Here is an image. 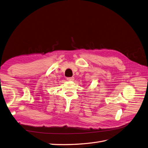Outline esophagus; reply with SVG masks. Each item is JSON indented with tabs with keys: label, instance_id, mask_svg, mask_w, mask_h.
Instances as JSON below:
<instances>
[{
	"label": "esophagus",
	"instance_id": "34e87169",
	"mask_svg": "<svg viewBox=\"0 0 148 148\" xmlns=\"http://www.w3.org/2000/svg\"><path fill=\"white\" fill-rule=\"evenodd\" d=\"M74 79V77H67V81H73Z\"/></svg>",
	"mask_w": 148,
	"mask_h": 148
}]
</instances>
